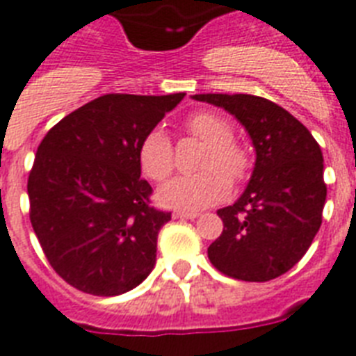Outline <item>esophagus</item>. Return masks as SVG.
<instances>
[{
	"mask_svg": "<svg viewBox=\"0 0 356 356\" xmlns=\"http://www.w3.org/2000/svg\"><path fill=\"white\" fill-rule=\"evenodd\" d=\"M197 216H200V213H196V211H175L173 213V218H188V220H194Z\"/></svg>",
	"mask_w": 356,
	"mask_h": 356,
	"instance_id": "obj_1",
	"label": "esophagus"
}]
</instances>
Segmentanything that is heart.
Here are the masks:
<instances>
[{"mask_svg": "<svg viewBox=\"0 0 356 356\" xmlns=\"http://www.w3.org/2000/svg\"><path fill=\"white\" fill-rule=\"evenodd\" d=\"M184 129L207 147L194 175L177 177L159 190V202L166 207L203 209L222 202L232 192V177L243 181L250 172V154L233 140L232 121L216 112H196L184 121ZM138 160L145 177L162 183L175 170L173 145L162 130H151L140 143Z\"/></svg>", "mask_w": 356, "mask_h": 356, "instance_id": "1", "label": "heart"}]
</instances>
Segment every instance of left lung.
I'll return each instance as SVG.
<instances>
[{
  "mask_svg": "<svg viewBox=\"0 0 356 356\" xmlns=\"http://www.w3.org/2000/svg\"><path fill=\"white\" fill-rule=\"evenodd\" d=\"M192 99L235 115L256 147V168L243 196L218 209L224 229L207 248L209 259L235 280H275L300 261L321 226L327 200L321 147L298 119L263 97Z\"/></svg>",
  "mask_w": 356,
  "mask_h": 356,
  "instance_id": "1",
  "label": "left lung"
}]
</instances>
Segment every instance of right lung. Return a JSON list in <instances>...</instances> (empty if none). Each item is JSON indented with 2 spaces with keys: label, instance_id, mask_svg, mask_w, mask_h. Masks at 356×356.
<instances>
[{
  "label": "right lung",
  "instance_id": "add662e5",
  "mask_svg": "<svg viewBox=\"0 0 356 356\" xmlns=\"http://www.w3.org/2000/svg\"><path fill=\"white\" fill-rule=\"evenodd\" d=\"M183 97L102 95L42 138L27 179L29 220L51 268L76 289L115 297L153 270L172 213L151 205L138 149Z\"/></svg>",
  "mask_w": 356,
  "mask_h": 356
}]
</instances>
